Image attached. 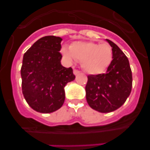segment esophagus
I'll return each instance as SVG.
<instances>
[{
	"label": "esophagus",
	"mask_w": 150,
	"mask_h": 150,
	"mask_svg": "<svg viewBox=\"0 0 150 150\" xmlns=\"http://www.w3.org/2000/svg\"><path fill=\"white\" fill-rule=\"evenodd\" d=\"M73 73H74V75H78V74H80L81 73V72H80L79 70H78V69H74L73 70Z\"/></svg>",
	"instance_id": "1"
}]
</instances>
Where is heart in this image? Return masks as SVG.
<instances>
[{
    "instance_id": "b5f03b06",
    "label": "heart",
    "mask_w": 150,
    "mask_h": 150,
    "mask_svg": "<svg viewBox=\"0 0 150 150\" xmlns=\"http://www.w3.org/2000/svg\"><path fill=\"white\" fill-rule=\"evenodd\" d=\"M62 54L69 63L75 59L81 61L84 70L92 75L104 72L112 60V51L110 45L91 41L74 42L69 48L63 46Z\"/></svg>"
}]
</instances>
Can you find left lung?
Returning <instances> with one entry per match:
<instances>
[{"label":"left lung","mask_w":150,"mask_h":150,"mask_svg":"<svg viewBox=\"0 0 150 150\" xmlns=\"http://www.w3.org/2000/svg\"><path fill=\"white\" fill-rule=\"evenodd\" d=\"M112 61L106 73L88 76L86 96L88 105L99 112L115 111L125 103L132 88V73L126 56L115 43L106 39Z\"/></svg>","instance_id":"obj_1"}]
</instances>
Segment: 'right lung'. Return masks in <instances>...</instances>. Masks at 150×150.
I'll return each mask as SVG.
<instances>
[{
  "label": "right lung",
  "instance_id": "1",
  "mask_svg": "<svg viewBox=\"0 0 150 150\" xmlns=\"http://www.w3.org/2000/svg\"><path fill=\"white\" fill-rule=\"evenodd\" d=\"M57 36L38 39L24 54L21 68L22 93L30 107L40 113L61 108L65 99L64 87L74 81L71 67L61 64V42Z\"/></svg>",
  "mask_w": 150,
  "mask_h": 150
}]
</instances>
